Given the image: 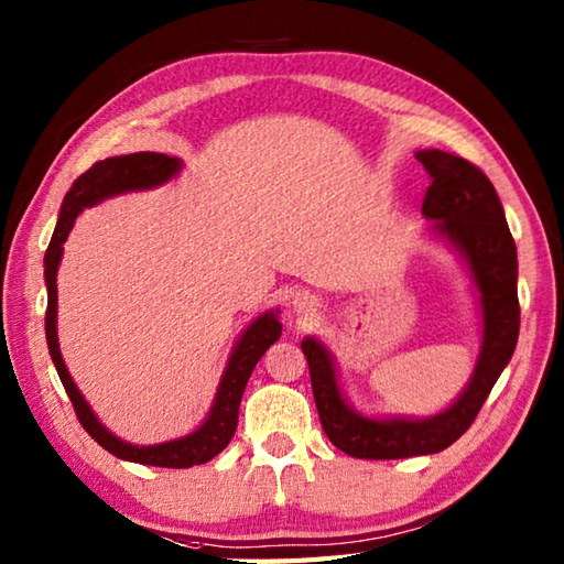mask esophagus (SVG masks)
Instances as JSON below:
<instances>
[{
  "instance_id": "1",
  "label": "esophagus",
  "mask_w": 564,
  "mask_h": 564,
  "mask_svg": "<svg viewBox=\"0 0 564 564\" xmlns=\"http://www.w3.org/2000/svg\"><path fill=\"white\" fill-rule=\"evenodd\" d=\"M317 307H319V301H317L313 293H307V291H297L291 297V310H293L295 315H303V317L315 315Z\"/></svg>"
}]
</instances>
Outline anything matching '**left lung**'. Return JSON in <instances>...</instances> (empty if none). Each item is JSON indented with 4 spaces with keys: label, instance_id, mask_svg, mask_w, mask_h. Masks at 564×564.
<instances>
[{
    "label": "left lung",
    "instance_id": "1",
    "mask_svg": "<svg viewBox=\"0 0 564 564\" xmlns=\"http://www.w3.org/2000/svg\"><path fill=\"white\" fill-rule=\"evenodd\" d=\"M431 176L422 215L429 235L458 251L475 283L482 319L480 354L463 392L434 416H368L344 398L334 356L315 337L303 339L319 422L329 441L354 458L394 460L429 455L458 441L511 361L519 339V261L492 182L475 164L443 150H419Z\"/></svg>",
    "mask_w": 564,
    "mask_h": 564
}]
</instances>
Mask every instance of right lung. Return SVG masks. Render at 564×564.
<instances>
[{
    "mask_svg": "<svg viewBox=\"0 0 564 564\" xmlns=\"http://www.w3.org/2000/svg\"><path fill=\"white\" fill-rule=\"evenodd\" d=\"M184 162L178 158H170L162 152H133L121 154V158L101 160L84 172L63 198L59 206L57 225L51 245L45 251V289H47V310H45V339L47 349H51V358L55 364V370L63 386L67 390V398L75 406L79 424L87 429V434L99 443L101 448L113 453L116 458L140 463V465H158V467H191L203 465L213 460L230 438L235 436L237 429V414L239 402H242V392L247 388V380L251 370L259 364V358L267 354L273 341L281 339V322L279 310H269V313L259 315L251 325L242 332V337L232 346L230 358L223 370L218 392L208 416L203 419V424L191 431V434L182 438H172L164 443H152V446H135L118 438L106 429L99 416L94 414L89 402L84 400V394L72 380L69 370L63 361L57 344V267L63 261V245L67 242V235L75 225L77 215L84 208L97 206V203L128 194V191H148L158 188L182 172Z\"/></svg>",
    "mask_w": 564,
    "mask_h": 564,
    "instance_id": "1",
    "label": "right lung"
}]
</instances>
